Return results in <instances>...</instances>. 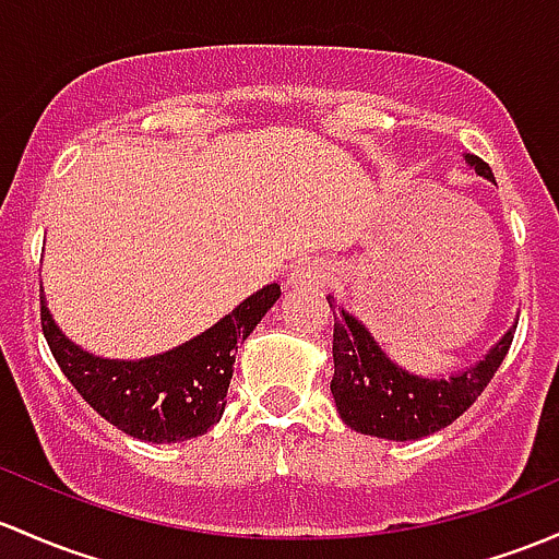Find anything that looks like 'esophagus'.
Here are the masks:
<instances>
[{"mask_svg":"<svg viewBox=\"0 0 559 559\" xmlns=\"http://www.w3.org/2000/svg\"><path fill=\"white\" fill-rule=\"evenodd\" d=\"M329 284V267L321 260L302 262L295 273L289 275L286 286L295 292H321Z\"/></svg>","mask_w":559,"mask_h":559,"instance_id":"1","label":"esophagus"}]
</instances>
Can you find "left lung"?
Returning a JSON list of instances; mask_svg holds the SVG:
<instances>
[{
    "label": "left lung",
    "instance_id": "obj_1",
    "mask_svg": "<svg viewBox=\"0 0 559 559\" xmlns=\"http://www.w3.org/2000/svg\"><path fill=\"white\" fill-rule=\"evenodd\" d=\"M463 157L481 179L496 181L485 160L468 152ZM326 299L332 313L338 310L334 314L332 343L334 378L329 388L340 418L358 433L391 442L431 437L461 418L498 372L516 329V324L509 329L474 367L461 369L450 378H426L399 367L354 313L337 308L332 295Z\"/></svg>",
    "mask_w": 559,
    "mask_h": 559
}]
</instances>
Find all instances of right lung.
I'll return each instance as SVG.
<instances>
[{
  "mask_svg": "<svg viewBox=\"0 0 559 559\" xmlns=\"http://www.w3.org/2000/svg\"><path fill=\"white\" fill-rule=\"evenodd\" d=\"M278 297V284L262 286L198 337L133 361L96 356L72 343L58 329L45 295L39 316L61 372L104 420L141 442L171 444L201 437L219 423L238 345Z\"/></svg>",
  "mask_w": 559,
  "mask_h": 559,
  "instance_id": "add662e5",
  "label": "right lung"
}]
</instances>
